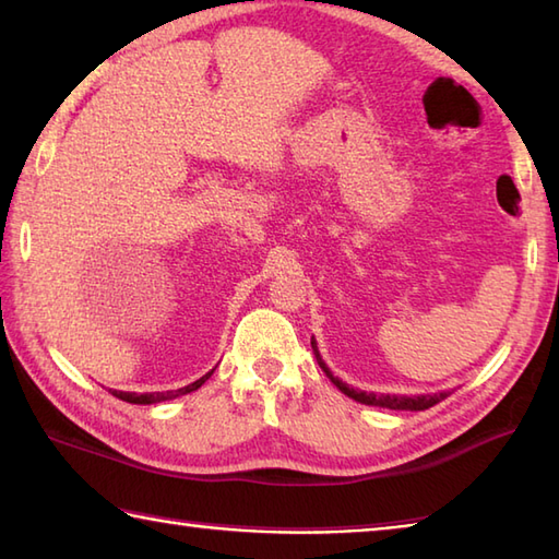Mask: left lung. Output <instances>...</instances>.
<instances>
[{"label":"left lung","instance_id":"obj_1","mask_svg":"<svg viewBox=\"0 0 559 559\" xmlns=\"http://www.w3.org/2000/svg\"><path fill=\"white\" fill-rule=\"evenodd\" d=\"M312 350H314V358H317L319 367H322V370L329 374L331 382H334L343 391V394L355 399L358 403H365V406H379V408H389V411H425V408L437 406L439 401H444L449 396L447 391H442V394H432V396L430 394H427V396H389V394L377 396V394H367V391H358V389H353L348 384H343L338 377L329 372V367L324 365V360L319 358V350L314 346V341H312Z\"/></svg>","mask_w":559,"mask_h":559}]
</instances>
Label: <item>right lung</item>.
Returning <instances> with one entry per match:
<instances>
[{
  "label": "right lung",
  "instance_id": "add662e5",
  "mask_svg": "<svg viewBox=\"0 0 559 559\" xmlns=\"http://www.w3.org/2000/svg\"><path fill=\"white\" fill-rule=\"evenodd\" d=\"M211 372H213V370H211ZM211 372H209V374H204L201 379H197V382L187 384V386H182V389H175V391H153V394H132V391H115V389H110V391H112V396L122 399V401H127V403H141V406H148V403L168 401V399H175V396L189 394V391H197V389H199L201 384H204L206 379L211 377Z\"/></svg>",
  "mask_w": 559,
  "mask_h": 559
}]
</instances>
